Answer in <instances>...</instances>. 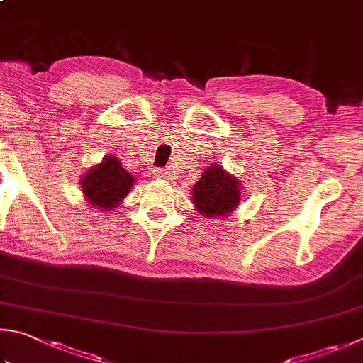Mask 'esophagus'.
Wrapping results in <instances>:
<instances>
[{
  "instance_id": "1",
  "label": "esophagus",
  "mask_w": 363,
  "mask_h": 363,
  "mask_svg": "<svg viewBox=\"0 0 363 363\" xmlns=\"http://www.w3.org/2000/svg\"><path fill=\"white\" fill-rule=\"evenodd\" d=\"M155 177H156V179H166L167 172L164 169H156L155 170Z\"/></svg>"
}]
</instances>
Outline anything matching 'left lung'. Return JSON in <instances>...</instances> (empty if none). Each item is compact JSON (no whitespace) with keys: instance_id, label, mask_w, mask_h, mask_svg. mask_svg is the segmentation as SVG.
Here are the masks:
<instances>
[{"instance_id":"8db88e82","label":"left lung","mask_w":363,"mask_h":363,"mask_svg":"<svg viewBox=\"0 0 363 363\" xmlns=\"http://www.w3.org/2000/svg\"><path fill=\"white\" fill-rule=\"evenodd\" d=\"M242 197V183L220 164H210L193 186L194 210L203 218L220 220L234 211Z\"/></svg>"}]
</instances>
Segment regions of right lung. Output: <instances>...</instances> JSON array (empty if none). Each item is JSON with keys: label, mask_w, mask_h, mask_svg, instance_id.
<instances>
[{"label": "right lung", "mask_w": 363, "mask_h": 363, "mask_svg": "<svg viewBox=\"0 0 363 363\" xmlns=\"http://www.w3.org/2000/svg\"><path fill=\"white\" fill-rule=\"evenodd\" d=\"M134 182V177L123 169L117 156L107 155L82 175L80 188L88 203L107 211L118 207L129 194Z\"/></svg>", "instance_id": "obj_1"}]
</instances>
